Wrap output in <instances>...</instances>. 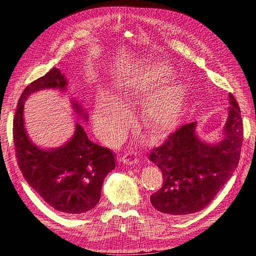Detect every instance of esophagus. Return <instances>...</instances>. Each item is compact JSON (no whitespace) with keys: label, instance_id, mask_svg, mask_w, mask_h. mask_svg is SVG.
I'll list each match as a JSON object with an SVG mask.
<instances>
[{"label":"esophagus","instance_id":"esophagus-1","mask_svg":"<svg viewBox=\"0 0 256 256\" xmlns=\"http://www.w3.org/2000/svg\"><path fill=\"white\" fill-rule=\"evenodd\" d=\"M122 161L127 166H134L138 162V158L134 152H126L125 154H122Z\"/></svg>","mask_w":256,"mask_h":256}]
</instances>
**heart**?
Instances as JSON below:
<instances>
[{
  "mask_svg": "<svg viewBox=\"0 0 256 256\" xmlns=\"http://www.w3.org/2000/svg\"><path fill=\"white\" fill-rule=\"evenodd\" d=\"M173 74L166 62L154 60L130 76L120 88L122 96L130 102L150 96L143 108L142 120L154 134L168 132L180 120L184 92L182 84L172 79ZM96 122L104 134L120 140L127 130L129 112L118 98L104 92L98 98Z\"/></svg>",
  "mask_w": 256,
  "mask_h": 256,
  "instance_id": "b5f03b06",
  "label": "heart"
}]
</instances>
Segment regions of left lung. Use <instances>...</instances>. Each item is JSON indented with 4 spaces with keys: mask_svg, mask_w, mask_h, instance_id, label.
I'll use <instances>...</instances> for the list:
<instances>
[{
    "mask_svg": "<svg viewBox=\"0 0 256 256\" xmlns=\"http://www.w3.org/2000/svg\"><path fill=\"white\" fill-rule=\"evenodd\" d=\"M228 96V118L221 142H200L194 134L196 122H192L150 152V161L164 175L162 187L150 196L158 212L178 216L202 210L233 175L242 152L244 124L238 102Z\"/></svg>",
    "mask_w": 256,
    "mask_h": 256,
    "instance_id": "obj_1",
    "label": "left lung"
}]
</instances>
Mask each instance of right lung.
Listing matches in <instances>:
<instances>
[{
    "mask_svg": "<svg viewBox=\"0 0 256 256\" xmlns=\"http://www.w3.org/2000/svg\"><path fill=\"white\" fill-rule=\"evenodd\" d=\"M66 84L64 74L56 67L30 83L19 99L12 136L24 180L56 210L76 216L90 212L99 202L104 180L115 168L113 152L92 142L80 124H76V134L67 144L44 150L30 143L23 122V102L30 94L48 88H65ZM76 108L79 111L78 106Z\"/></svg>",
    "mask_w": 256,
    "mask_h": 256,
    "instance_id": "right-lung-1",
    "label": "right lung"
}]
</instances>
